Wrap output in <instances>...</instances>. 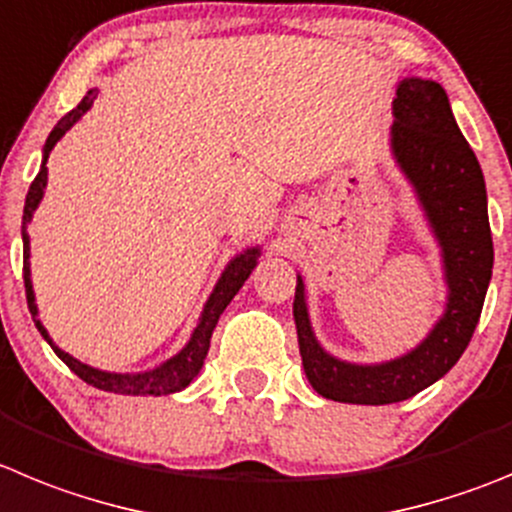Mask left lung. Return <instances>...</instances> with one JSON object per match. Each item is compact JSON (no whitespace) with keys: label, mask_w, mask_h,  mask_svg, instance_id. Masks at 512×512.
I'll return each instance as SVG.
<instances>
[{"label":"left lung","mask_w":512,"mask_h":512,"mask_svg":"<svg viewBox=\"0 0 512 512\" xmlns=\"http://www.w3.org/2000/svg\"><path fill=\"white\" fill-rule=\"evenodd\" d=\"M393 116V154L414 182L442 243L449 304L431 335L409 355L383 365H350L327 355L314 340L299 279L294 322L304 373L320 396L342 403L383 406L406 401L449 373L475 335L492 276L485 177L454 121L444 88L406 78L396 91Z\"/></svg>","instance_id":"1"}]
</instances>
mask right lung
Wrapping results in <instances>:
<instances>
[{
    "mask_svg": "<svg viewBox=\"0 0 512 512\" xmlns=\"http://www.w3.org/2000/svg\"><path fill=\"white\" fill-rule=\"evenodd\" d=\"M93 98H96L93 96V91H88V96H83V101L78 103L73 111H68V114L58 121V126L50 131L48 142H45V162H48L50 152H53V147L58 144V139L63 137L65 131H68L75 121L81 119L88 109H91ZM45 162H42L40 172H37V177L32 180L30 192H27V200H25V215H22V243H25V253H22V256H25L22 274H25L27 307H30L32 317L37 314V307H35V294H32L30 264H27V259H30V241H27L25 225L30 223L32 213H35V208L40 205L42 190H45V182H48V167H45ZM256 259H259V248H251V251L241 253V256H236V259L228 264V269H225L223 276H220L218 287H215V292L210 294L208 304H205L203 317H200V325L195 327V332H192L190 342H187V348L182 350L180 355H175L172 360H167L164 365H159V368L149 370V373H134V375L103 373V370L91 368V365L78 363V360L70 358L68 353H63L60 348H55L53 340H50L48 332H45V327H42L40 322L35 320V325H37V330L42 332V337H45L50 345H53L55 355H58V358L63 360V363L68 365V368L73 370L78 378H83V381L91 383V386L101 388V391L129 393V396H162V393L182 391V388L190 386L192 378H195V375L200 373V368H203V360H205V355H208V348H210V337H213V330H215V325H218L220 314H223V309L231 304V299L236 297L238 289L243 287V281L248 279V274H251L253 266H256Z\"/></svg>",
    "mask_w": 512,
    "mask_h": 512,
    "instance_id": "right-lung-1",
    "label": "right lung"
}]
</instances>
